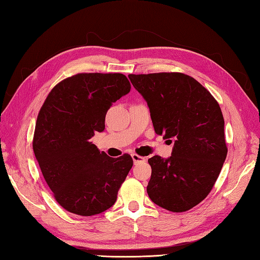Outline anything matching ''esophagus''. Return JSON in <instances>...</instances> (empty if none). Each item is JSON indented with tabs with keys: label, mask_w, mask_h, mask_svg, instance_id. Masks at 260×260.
<instances>
[{
	"label": "esophagus",
	"mask_w": 260,
	"mask_h": 260,
	"mask_svg": "<svg viewBox=\"0 0 260 260\" xmlns=\"http://www.w3.org/2000/svg\"><path fill=\"white\" fill-rule=\"evenodd\" d=\"M132 158H133V161H134L135 164L136 163H140V162H145V157L137 155V154H135V153L132 154Z\"/></svg>",
	"instance_id": "esophagus-1"
}]
</instances>
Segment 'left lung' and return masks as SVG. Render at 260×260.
I'll return each mask as SVG.
<instances>
[{"mask_svg": "<svg viewBox=\"0 0 260 260\" xmlns=\"http://www.w3.org/2000/svg\"><path fill=\"white\" fill-rule=\"evenodd\" d=\"M128 78L147 102L155 133L174 142L169 158H148L147 194L169 211H187L212 190L227 156L221 108L208 89L185 74Z\"/></svg>", "mask_w": 260, "mask_h": 260, "instance_id": "left-lung-1", "label": "left lung"}]
</instances>
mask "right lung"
Masks as SVG:
<instances>
[{"label": "right lung", "mask_w": 260, "mask_h": 260, "mask_svg": "<svg viewBox=\"0 0 260 260\" xmlns=\"http://www.w3.org/2000/svg\"><path fill=\"white\" fill-rule=\"evenodd\" d=\"M129 90L123 74H77L54 86L39 112L33 152L54 199L71 213L90 217L117 200L133 158L109 157L89 140Z\"/></svg>", "instance_id": "right-lung-1"}]
</instances>
